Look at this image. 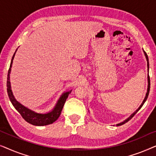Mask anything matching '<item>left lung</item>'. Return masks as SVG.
Segmentation results:
<instances>
[{
	"label": "left lung",
	"mask_w": 156,
	"mask_h": 156,
	"mask_svg": "<svg viewBox=\"0 0 156 156\" xmlns=\"http://www.w3.org/2000/svg\"><path fill=\"white\" fill-rule=\"evenodd\" d=\"M144 53H145V55H146V59H147V62H148V68H149V63H148V55H147V54H146V52H145L144 51ZM148 91H147V93H146V97H145V99L144 100V101H143V104H141V105L140 106V107L138 108L137 110L135 112L133 113V114L131 115V116L129 117V118H128L126 120H125L124 121H123V122H122V123H119V124H117L116 126H121V125H123V124H124L125 123H126V122H128V121H129V120H131V119L133 118V117L134 116V115H135L136 113H137L138 111H139L140 109V108L142 107V106L144 105V104L145 103V101H146V99H147V98H148V94H149V91H150V85H151V83H150V76H148Z\"/></svg>",
	"instance_id": "1"
}]
</instances>
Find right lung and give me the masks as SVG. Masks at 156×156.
I'll return each mask as SVG.
<instances>
[{
	"mask_svg": "<svg viewBox=\"0 0 156 156\" xmlns=\"http://www.w3.org/2000/svg\"><path fill=\"white\" fill-rule=\"evenodd\" d=\"M15 54H16V52L14 53L13 56L12 57V60H11V62H10V68H9V70H8V77H7V91H8V97H9L10 101H11V103L12 105H13L15 108H16V109L20 113L21 116H22L27 123H30V124L34 125V126H39L51 124V123L55 122V121L59 118V116H60L61 112L62 110L64 104H65L66 99H67L68 96H69V94H70L71 91L63 94L62 96L60 97V99H59L58 102H57V105L55 106L54 109H53L51 112L48 113V114H37V113L34 112L33 111L30 110L27 108L25 107L24 106H23L22 104H20L19 102H18V101H16V99H15L13 97V95H12L11 89H10V83L9 76L10 73V69H11V67H12V59L14 58Z\"/></svg>",
	"mask_w": 156,
	"mask_h": 156,
	"instance_id": "add662e5",
	"label": "right lung"
}]
</instances>
